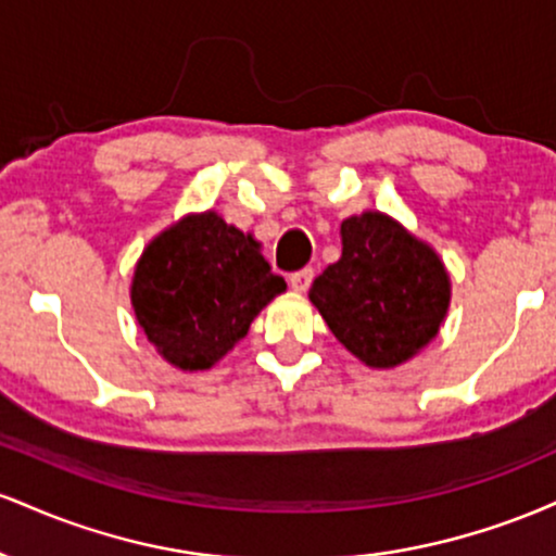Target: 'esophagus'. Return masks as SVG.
<instances>
[{"label":"esophagus","instance_id":"esophagus-1","mask_svg":"<svg viewBox=\"0 0 556 556\" xmlns=\"http://www.w3.org/2000/svg\"><path fill=\"white\" fill-rule=\"evenodd\" d=\"M311 282H314V269H311V266H305V269L290 274V287L295 292H305L311 287Z\"/></svg>","mask_w":556,"mask_h":556}]
</instances>
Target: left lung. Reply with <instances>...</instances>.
<instances>
[{
    "mask_svg": "<svg viewBox=\"0 0 556 556\" xmlns=\"http://www.w3.org/2000/svg\"><path fill=\"white\" fill-rule=\"evenodd\" d=\"M342 256L311 285L331 334L374 368L413 358L450 305V277L429 245L379 212L340 227Z\"/></svg>",
    "mask_w": 556,
    "mask_h": 556,
    "instance_id": "left-lung-1",
    "label": "left lung"
}]
</instances>
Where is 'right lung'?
<instances>
[{"mask_svg":"<svg viewBox=\"0 0 556 556\" xmlns=\"http://www.w3.org/2000/svg\"><path fill=\"white\" fill-rule=\"evenodd\" d=\"M285 279L258 242L206 212L151 242L132 277V308L172 366L203 371L242 340Z\"/></svg>","mask_w":556,"mask_h":556,"instance_id":"add662e5","label":"right lung"}]
</instances>
